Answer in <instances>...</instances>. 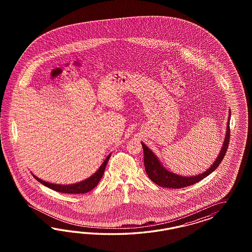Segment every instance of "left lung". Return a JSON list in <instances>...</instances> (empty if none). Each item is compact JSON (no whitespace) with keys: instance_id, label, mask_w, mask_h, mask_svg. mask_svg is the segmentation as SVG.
<instances>
[{"instance_id":"8db88e82","label":"left lung","mask_w":252,"mask_h":252,"mask_svg":"<svg viewBox=\"0 0 252 252\" xmlns=\"http://www.w3.org/2000/svg\"><path fill=\"white\" fill-rule=\"evenodd\" d=\"M230 117L231 112H229L228 122L226 127V135L224 137V142L221 147V152L219 153L216 160H214V163L211 165V167L207 169L206 171L200 175L191 176H181L176 175L175 173L169 172L165 168L160 164V160L156 157V155L141 142V145L143 147L144 152V165H145L146 173L150 179L157 184L158 186L169 189H182L185 187H189L190 185L198 183L203 178L212 174L216 168L219 166L221 160L223 159L226 151L228 149L229 138H230Z\"/></svg>"}]
</instances>
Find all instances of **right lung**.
<instances>
[{"label": "right lung", "mask_w": 252, "mask_h": 252, "mask_svg": "<svg viewBox=\"0 0 252 252\" xmlns=\"http://www.w3.org/2000/svg\"><path fill=\"white\" fill-rule=\"evenodd\" d=\"M111 157V154H109L107 156L106 159L102 162V164L100 165V167L97 170V172L93 175V176L89 177L88 179H86L84 181H81L79 183L73 184V185H56V184L48 183L41 179H39L37 176H33L36 178V180H38L39 183L44 185L46 187H48L49 189H53V190L57 191V192H61V193H67V194H83L87 193L89 191L92 190L99 182V180L101 179V177L104 174V170L106 168L107 162Z\"/></svg>", "instance_id": "right-lung-1"}]
</instances>
